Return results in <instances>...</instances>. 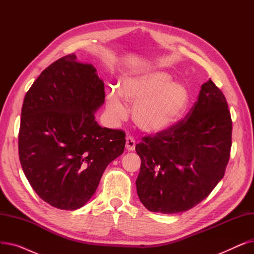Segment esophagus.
Masks as SVG:
<instances>
[{"label":"esophagus","mask_w":254,"mask_h":254,"mask_svg":"<svg viewBox=\"0 0 254 254\" xmlns=\"http://www.w3.org/2000/svg\"><path fill=\"white\" fill-rule=\"evenodd\" d=\"M135 147H136V141L135 139L132 137H127V140H126V148L127 150L128 151H134L135 150Z\"/></svg>","instance_id":"obj_1"}]
</instances>
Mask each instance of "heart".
<instances>
[{"mask_svg":"<svg viewBox=\"0 0 254 254\" xmlns=\"http://www.w3.org/2000/svg\"><path fill=\"white\" fill-rule=\"evenodd\" d=\"M126 101L132 103L135 125L147 134H158L174 126L185 111L190 93L185 86L173 82L171 75L161 70L130 74L122 79L120 89L112 87L106 107L113 122L127 113Z\"/></svg>","mask_w":254,"mask_h":254,"instance_id":"1","label":"heart"}]
</instances>
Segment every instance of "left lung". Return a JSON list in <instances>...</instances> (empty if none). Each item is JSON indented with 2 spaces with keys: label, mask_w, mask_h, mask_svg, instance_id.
<instances>
[{
  "label": "left lung",
  "mask_w": 254,
  "mask_h": 254,
  "mask_svg": "<svg viewBox=\"0 0 254 254\" xmlns=\"http://www.w3.org/2000/svg\"><path fill=\"white\" fill-rule=\"evenodd\" d=\"M231 146L229 106L209 79L188 118L136 145L141 158L136 180L141 203L164 214L196 206L223 178Z\"/></svg>",
  "instance_id": "obj_1"
}]
</instances>
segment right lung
Instances as JSON below:
<instances>
[{"instance_id": "add662e5", "label": "right lung", "mask_w": 254, "mask_h": 254, "mask_svg": "<svg viewBox=\"0 0 254 254\" xmlns=\"http://www.w3.org/2000/svg\"><path fill=\"white\" fill-rule=\"evenodd\" d=\"M104 102L97 69L77 62L74 53L51 64L26 92L18 136L20 164L33 190L52 207H83L107 166L125 150V132L95 120Z\"/></svg>"}]
</instances>
